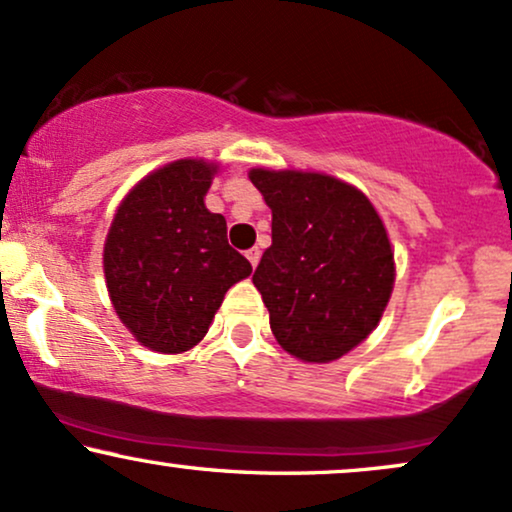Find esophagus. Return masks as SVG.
I'll return each instance as SVG.
<instances>
[{"mask_svg":"<svg viewBox=\"0 0 512 512\" xmlns=\"http://www.w3.org/2000/svg\"><path fill=\"white\" fill-rule=\"evenodd\" d=\"M245 255H248V260H250L252 267H257V262H260L262 252H260V248H250L248 252H245Z\"/></svg>","mask_w":512,"mask_h":512,"instance_id":"1","label":"esophagus"}]
</instances>
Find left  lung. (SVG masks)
Wrapping results in <instances>:
<instances>
[{"mask_svg":"<svg viewBox=\"0 0 512 512\" xmlns=\"http://www.w3.org/2000/svg\"><path fill=\"white\" fill-rule=\"evenodd\" d=\"M272 209V245L252 283L283 350L331 362L365 341L393 291V252L377 209L324 174L252 169Z\"/></svg>","mask_w":512,"mask_h":512,"instance_id":"left-lung-1","label":"left lung"}]
</instances>
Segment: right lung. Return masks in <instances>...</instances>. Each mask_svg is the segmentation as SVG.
<instances>
[{
  "label": "right lung",
  "mask_w": 512,
  "mask_h": 512,
  "mask_svg": "<svg viewBox=\"0 0 512 512\" xmlns=\"http://www.w3.org/2000/svg\"><path fill=\"white\" fill-rule=\"evenodd\" d=\"M217 166L178 159L135 186L104 243V276L116 315L157 353L202 341L250 262L226 240V219L205 207Z\"/></svg>",
  "instance_id": "right-lung-1"
}]
</instances>
